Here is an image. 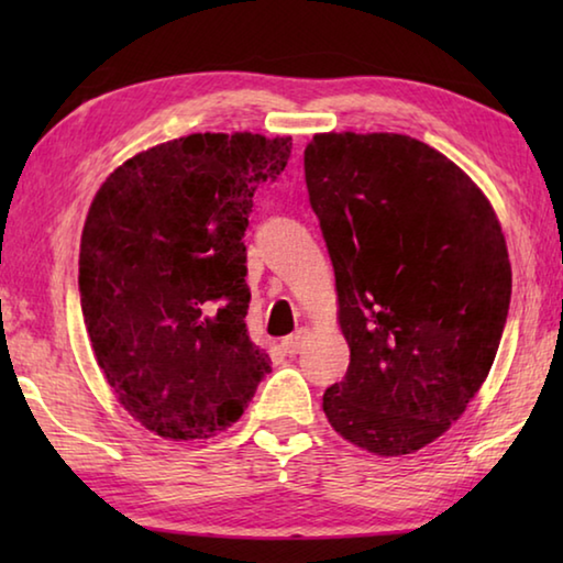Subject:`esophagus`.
Segmentation results:
<instances>
[{
	"instance_id": "obj_1",
	"label": "esophagus",
	"mask_w": 563,
	"mask_h": 563,
	"mask_svg": "<svg viewBox=\"0 0 563 563\" xmlns=\"http://www.w3.org/2000/svg\"><path fill=\"white\" fill-rule=\"evenodd\" d=\"M305 340H308V330L305 328H300V330H295L292 335H288L283 340V350L288 352V355L292 357V355H298V352L302 350V345H305Z\"/></svg>"
}]
</instances>
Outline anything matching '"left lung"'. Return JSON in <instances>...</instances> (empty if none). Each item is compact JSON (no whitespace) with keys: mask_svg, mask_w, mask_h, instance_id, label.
Listing matches in <instances>:
<instances>
[{"mask_svg":"<svg viewBox=\"0 0 563 563\" xmlns=\"http://www.w3.org/2000/svg\"><path fill=\"white\" fill-rule=\"evenodd\" d=\"M305 184L350 345L328 422L379 456L422 450L479 393L509 316L497 213L440 151L402 133H318Z\"/></svg>","mask_w":563,"mask_h":563,"instance_id":"1","label":"left lung"}]
</instances>
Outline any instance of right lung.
Returning a JSON list of instances; mask_svg holds the SVG:
<instances>
[{"instance_id": "obj_1", "label": "right lung", "mask_w": 563, "mask_h": 563, "mask_svg": "<svg viewBox=\"0 0 563 563\" xmlns=\"http://www.w3.org/2000/svg\"><path fill=\"white\" fill-rule=\"evenodd\" d=\"M292 141L190 133L107 178L81 233V312L103 377L146 430L206 440L251 402L271 357L247 338L253 194Z\"/></svg>"}]
</instances>
